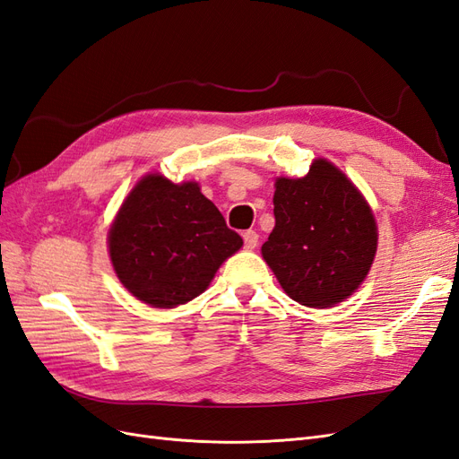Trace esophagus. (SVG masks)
Wrapping results in <instances>:
<instances>
[{
    "mask_svg": "<svg viewBox=\"0 0 459 459\" xmlns=\"http://www.w3.org/2000/svg\"><path fill=\"white\" fill-rule=\"evenodd\" d=\"M243 241H245L247 251H253V248L258 245V233L255 230H247L243 233Z\"/></svg>",
    "mask_w": 459,
    "mask_h": 459,
    "instance_id": "1",
    "label": "esophagus"
}]
</instances>
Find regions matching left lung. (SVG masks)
Masks as SVG:
<instances>
[{"label":"left lung","mask_w":459,"mask_h":459,"mask_svg":"<svg viewBox=\"0 0 459 459\" xmlns=\"http://www.w3.org/2000/svg\"><path fill=\"white\" fill-rule=\"evenodd\" d=\"M273 216L262 256L290 299L329 308L362 285L377 253V224L335 164L316 159L304 178H277Z\"/></svg>","instance_id":"obj_1"}]
</instances>
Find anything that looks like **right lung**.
Listing matches in <instances>:
<instances>
[{
    "mask_svg": "<svg viewBox=\"0 0 459 459\" xmlns=\"http://www.w3.org/2000/svg\"><path fill=\"white\" fill-rule=\"evenodd\" d=\"M108 255L120 283L155 308L199 297L226 258L243 247L239 233L197 182L172 184L147 174L130 191L108 230Z\"/></svg>",
    "mask_w": 459,
    "mask_h": 459,
    "instance_id": "add662e5",
    "label": "right lung"
}]
</instances>
